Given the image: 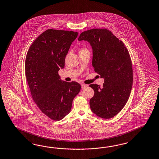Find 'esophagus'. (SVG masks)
Wrapping results in <instances>:
<instances>
[{"label":"esophagus","mask_w":159,"mask_h":159,"mask_svg":"<svg viewBox=\"0 0 159 159\" xmlns=\"http://www.w3.org/2000/svg\"><path fill=\"white\" fill-rule=\"evenodd\" d=\"M88 86L87 85H86V84H81V88L82 89H85V88H86Z\"/></svg>","instance_id":"34e87169"}]
</instances>
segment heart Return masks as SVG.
Listing matches in <instances>:
<instances>
[{
	"label": "heart",
	"instance_id": "heart-1",
	"mask_svg": "<svg viewBox=\"0 0 159 159\" xmlns=\"http://www.w3.org/2000/svg\"><path fill=\"white\" fill-rule=\"evenodd\" d=\"M87 51V49L85 48H83V47H81L79 49V52H83V51Z\"/></svg>",
	"mask_w": 159,
	"mask_h": 159
}]
</instances>
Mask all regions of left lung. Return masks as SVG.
I'll use <instances>...</instances> for the list:
<instances>
[{"instance_id": "obj_1", "label": "left lung", "mask_w": 159, "mask_h": 159, "mask_svg": "<svg viewBox=\"0 0 159 159\" xmlns=\"http://www.w3.org/2000/svg\"><path fill=\"white\" fill-rule=\"evenodd\" d=\"M78 40L90 44L94 70L104 78L102 87L89 85L94 92L90 109L100 118H112L122 110L130 94L133 73L129 52L122 41L106 29L83 32Z\"/></svg>"}]
</instances>
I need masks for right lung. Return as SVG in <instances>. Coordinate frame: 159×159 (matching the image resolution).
Here are the masks:
<instances>
[{
	"label": "right lung",
	"instance_id": "right-lung-1",
	"mask_svg": "<svg viewBox=\"0 0 159 159\" xmlns=\"http://www.w3.org/2000/svg\"><path fill=\"white\" fill-rule=\"evenodd\" d=\"M78 34L48 29L34 41L26 54L25 75L32 98L41 112L53 120H60L69 113L81 89L80 84L62 81L58 74Z\"/></svg>",
	"mask_w": 159,
	"mask_h": 159
}]
</instances>
